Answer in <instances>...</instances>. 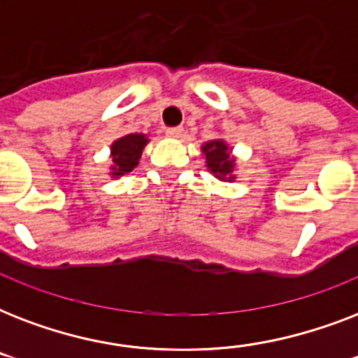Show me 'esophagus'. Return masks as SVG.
Instances as JSON below:
<instances>
[{
	"instance_id": "esophagus-1",
	"label": "esophagus",
	"mask_w": 358,
	"mask_h": 358,
	"mask_svg": "<svg viewBox=\"0 0 358 358\" xmlns=\"http://www.w3.org/2000/svg\"><path fill=\"white\" fill-rule=\"evenodd\" d=\"M167 135L169 137H174V139H178L184 135V128L182 126H176V128H167Z\"/></svg>"
}]
</instances>
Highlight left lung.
<instances>
[{
    "instance_id": "8db88e82",
    "label": "left lung",
    "mask_w": 358,
    "mask_h": 358,
    "mask_svg": "<svg viewBox=\"0 0 358 358\" xmlns=\"http://www.w3.org/2000/svg\"><path fill=\"white\" fill-rule=\"evenodd\" d=\"M202 152L206 154V165L219 180H234L232 169H234V157H230L229 146L224 141H210L202 146Z\"/></svg>"
}]
</instances>
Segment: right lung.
Returning <instances> with one entry per match:
<instances>
[{"mask_svg": "<svg viewBox=\"0 0 358 358\" xmlns=\"http://www.w3.org/2000/svg\"><path fill=\"white\" fill-rule=\"evenodd\" d=\"M146 143H148V139L143 134H129L120 137L119 141H115L111 145V156H113L111 176H122L126 173H131L139 163V157Z\"/></svg>", "mask_w": 358, "mask_h": 358, "instance_id": "right-lung-1", "label": "right lung"}]
</instances>
